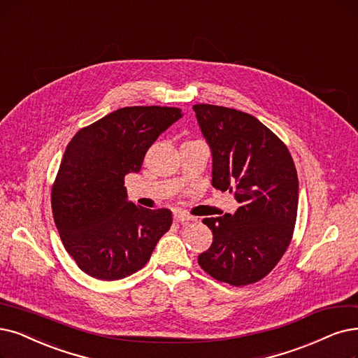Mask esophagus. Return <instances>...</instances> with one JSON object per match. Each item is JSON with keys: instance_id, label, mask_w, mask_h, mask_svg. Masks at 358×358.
Returning a JSON list of instances; mask_svg holds the SVG:
<instances>
[{"instance_id": "esophagus-1", "label": "esophagus", "mask_w": 358, "mask_h": 358, "mask_svg": "<svg viewBox=\"0 0 358 358\" xmlns=\"http://www.w3.org/2000/svg\"><path fill=\"white\" fill-rule=\"evenodd\" d=\"M173 219H175V222H176V223H187V222L192 220V217H191V216H188V214L179 213V211H178V213H175Z\"/></svg>"}]
</instances>
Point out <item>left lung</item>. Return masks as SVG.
Listing matches in <instances>:
<instances>
[{
	"label": "left lung",
	"mask_w": 358,
	"mask_h": 358,
	"mask_svg": "<svg viewBox=\"0 0 358 358\" xmlns=\"http://www.w3.org/2000/svg\"><path fill=\"white\" fill-rule=\"evenodd\" d=\"M213 154V187L234 194L236 213L203 220L211 247L198 264L216 280L245 287L266 278L291 244L298 210V176L289 150L244 111L195 104Z\"/></svg>",
	"instance_id": "1"
}]
</instances>
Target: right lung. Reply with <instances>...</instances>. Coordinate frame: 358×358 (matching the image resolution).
Here are the masks:
<instances>
[{
  "label": "right lung",
  "instance_id": "obj_1",
  "mask_svg": "<svg viewBox=\"0 0 358 358\" xmlns=\"http://www.w3.org/2000/svg\"><path fill=\"white\" fill-rule=\"evenodd\" d=\"M180 117L176 107H123L69 142L51 208L66 251L87 275L117 280L135 273L170 229V210L127 201L124 176L141 170L148 148Z\"/></svg>",
  "mask_w": 358,
  "mask_h": 358
}]
</instances>
